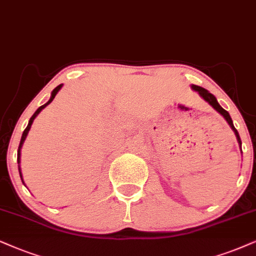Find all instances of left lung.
Listing matches in <instances>:
<instances>
[{"label": "left lung", "mask_w": 256, "mask_h": 256, "mask_svg": "<svg viewBox=\"0 0 256 256\" xmlns=\"http://www.w3.org/2000/svg\"><path fill=\"white\" fill-rule=\"evenodd\" d=\"M192 88L194 90H196V92H198V94L202 96L203 99L206 100V102H209L210 105L212 106V108H214L216 111H218L220 114L221 116H223V118L226 119V120H227V122L229 124V126H230L232 128V130L234 131V134H235V136H236V139H238V144H240V148H241V138H240V134H238V130H236L235 128V126H234V124H232V118H230V116H229V113L226 111L224 108H221V105L218 104V100H216V98L212 94V93H209L208 90H206V88H203V87H200V86H196V85H192Z\"/></svg>", "instance_id": "1"}]
</instances>
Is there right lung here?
<instances>
[{
  "label": "right lung",
  "instance_id": "add662e5",
  "mask_svg": "<svg viewBox=\"0 0 256 256\" xmlns=\"http://www.w3.org/2000/svg\"><path fill=\"white\" fill-rule=\"evenodd\" d=\"M61 87H62V84H60L59 86H56V88L53 90V92H52V94H50V100H48V102H46V104L44 105H42V106H40V108H38L36 111H35V113L33 116H32V118L29 119V122H28V125H27V128H24V134H22V137H21V140H20V145H18V172H20V177H21V180H22V183H24V178H22V174H21V168H20V163H21V148H22V145H24V139H26V137H27V134H28V132H29V130H30V128H32V124H33V122H34V119L36 118V116L38 114V113H40L42 110H44V108H46V106L48 105V104H50L52 102H53V99L56 98V93L59 92L60 90V88Z\"/></svg>",
  "mask_w": 256,
  "mask_h": 256
}]
</instances>
